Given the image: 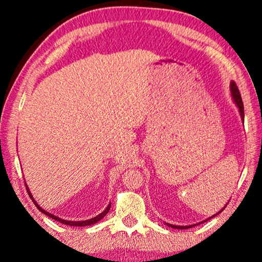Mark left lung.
Returning a JSON list of instances; mask_svg holds the SVG:
<instances>
[{
	"label": "left lung",
	"mask_w": 262,
	"mask_h": 262,
	"mask_svg": "<svg viewBox=\"0 0 262 262\" xmlns=\"http://www.w3.org/2000/svg\"><path fill=\"white\" fill-rule=\"evenodd\" d=\"M230 91H231V95H232V98H234V101H235V103L236 105H237V107H238V110H239V113H241V118L243 119V118H245V108H243V102H242V98H241V94H239V91H238V88H237V85H236V83L235 82H231V85H230ZM225 209V207H224ZM222 211H223V209H222L220 212L218 213H221ZM218 213H216L214 214V216H217ZM214 216H212V217H210L209 220H211V218H213ZM209 220H206V221H204V222H207ZM204 222H202V223H204ZM168 227H170V228H174V229H189V228H192L191 225H186V227H179V225H171V224H168V223H166ZM193 227H194V225H193Z\"/></svg>",
	"instance_id": "obj_1"
}]
</instances>
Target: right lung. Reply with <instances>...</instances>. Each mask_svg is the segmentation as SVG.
<instances>
[{
	"mask_svg": "<svg viewBox=\"0 0 262 262\" xmlns=\"http://www.w3.org/2000/svg\"><path fill=\"white\" fill-rule=\"evenodd\" d=\"M27 191H28V188H27ZM28 194L31 195V193L28 192ZM31 198H32V195H31ZM32 200H33V203L35 204V206H37V209L39 210V211H41L42 213L44 214H46V216H49L50 218H53V220L55 221H58V222H60V223H63V224H67V225H73V227H85V225H92V224H95L96 222H99L100 220H102L103 217L106 216L107 213H108V211H110V209H111V204L108 206L106 207V210L103 211V212H101L99 214V216H96V217H94V218H92V220H87V221H82V222H71V221H66V220H60V218H58V217H56V216H53V214H51V213H49V212H46L45 210H42L40 206L38 205L37 203H35V200L32 198Z\"/></svg>",
	"mask_w": 262,
	"mask_h": 262,
	"instance_id": "1",
	"label": "right lung"
}]
</instances>
